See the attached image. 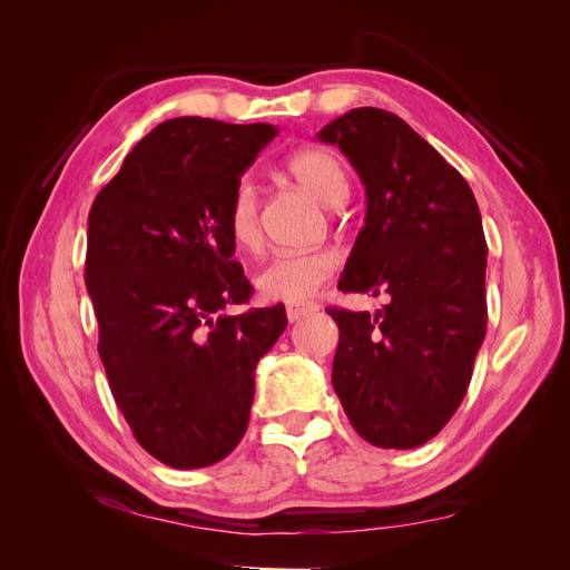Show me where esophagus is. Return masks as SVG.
Wrapping results in <instances>:
<instances>
[{"instance_id": "1", "label": "esophagus", "mask_w": 570, "mask_h": 570, "mask_svg": "<svg viewBox=\"0 0 570 570\" xmlns=\"http://www.w3.org/2000/svg\"><path fill=\"white\" fill-rule=\"evenodd\" d=\"M287 321L289 323H297V321H302V318H306V316H312V314H316L318 312V306L314 304V302H306V304H289L287 308Z\"/></svg>"}]
</instances>
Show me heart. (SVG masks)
Masks as SVG:
<instances>
[{"label": "heart", "mask_w": 570, "mask_h": 570, "mask_svg": "<svg viewBox=\"0 0 570 570\" xmlns=\"http://www.w3.org/2000/svg\"><path fill=\"white\" fill-rule=\"evenodd\" d=\"M287 174L308 195L333 209L350 195V180L337 154L331 149H299L287 159ZM226 228L233 245L243 252H254L262 245V223H258V189L252 178H239L226 212ZM337 268V256L331 249L285 252L258 268L254 287L268 302H304L318 292Z\"/></svg>", "instance_id": "obj_1"}]
</instances>
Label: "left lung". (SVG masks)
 Returning <instances> with one entry per match:
<instances>
[{"label":"left lung","instance_id":"1","mask_svg":"<svg viewBox=\"0 0 570 570\" xmlns=\"http://www.w3.org/2000/svg\"><path fill=\"white\" fill-rule=\"evenodd\" d=\"M366 187V223L337 287L387 295L340 327L333 387L350 423L383 450H413L454 416L488 331V245L473 189L406 120L361 107L327 124Z\"/></svg>","mask_w":570,"mask_h":570}]
</instances>
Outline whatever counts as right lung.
Returning a JSON list of instances; mask_svg holds the SVG:
<instances>
[{
  "label": "right lung",
  "mask_w": 570,
  "mask_h": 570,
  "mask_svg": "<svg viewBox=\"0 0 570 570\" xmlns=\"http://www.w3.org/2000/svg\"><path fill=\"white\" fill-rule=\"evenodd\" d=\"M278 128L180 116L132 147L88 216L99 358L135 440L170 469H204L243 440L254 371L285 306L223 314L252 297L226 212Z\"/></svg>",
  "instance_id": "add662e5"
}]
</instances>
